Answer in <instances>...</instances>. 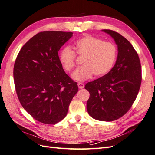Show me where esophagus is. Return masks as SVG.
<instances>
[{"label": "esophagus", "instance_id": "esophagus-1", "mask_svg": "<svg viewBox=\"0 0 155 155\" xmlns=\"http://www.w3.org/2000/svg\"><path fill=\"white\" fill-rule=\"evenodd\" d=\"M78 87L80 88V89L84 88V84H83V83H78Z\"/></svg>", "mask_w": 155, "mask_h": 155}]
</instances>
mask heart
Listing matches in <instances>:
<instances>
[{"instance_id": "b5f03b06", "label": "heart", "mask_w": 155, "mask_h": 155, "mask_svg": "<svg viewBox=\"0 0 155 155\" xmlns=\"http://www.w3.org/2000/svg\"><path fill=\"white\" fill-rule=\"evenodd\" d=\"M74 49L78 56L84 57L82 66L71 74V78L77 81H84L95 74L97 77L106 75L114 66L117 57L116 45L108 41L91 35H87L75 43ZM75 52L69 47L63 48L59 55L60 62L66 71L74 69Z\"/></svg>"}]
</instances>
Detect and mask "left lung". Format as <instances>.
Wrapping results in <instances>:
<instances>
[{
  "label": "left lung",
  "instance_id": "1",
  "mask_svg": "<svg viewBox=\"0 0 155 155\" xmlns=\"http://www.w3.org/2000/svg\"><path fill=\"white\" fill-rule=\"evenodd\" d=\"M118 46L115 65L108 74L85 86L90 93L87 110L93 118L111 122L130 110L140 89L141 68L139 56L132 45L120 33L110 29Z\"/></svg>",
  "mask_w": 155,
  "mask_h": 155
}]
</instances>
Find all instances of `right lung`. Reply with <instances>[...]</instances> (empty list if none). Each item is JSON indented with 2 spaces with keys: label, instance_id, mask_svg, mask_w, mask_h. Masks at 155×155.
Returning <instances> with one entry per match:
<instances>
[{
  "label": "right lung",
  "instance_id": "right-lung-1",
  "mask_svg": "<svg viewBox=\"0 0 155 155\" xmlns=\"http://www.w3.org/2000/svg\"><path fill=\"white\" fill-rule=\"evenodd\" d=\"M73 33L43 31L34 35L17 56L14 80L21 106L34 119L55 124L67 114L78 91L76 82L68 75L58 52Z\"/></svg>",
  "mask_w": 155,
  "mask_h": 155
}]
</instances>
